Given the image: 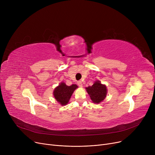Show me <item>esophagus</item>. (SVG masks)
Masks as SVG:
<instances>
[{
	"instance_id": "34e87169",
	"label": "esophagus",
	"mask_w": 155,
	"mask_h": 155,
	"mask_svg": "<svg viewBox=\"0 0 155 155\" xmlns=\"http://www.w3.org/2000/svg\"><path fill=\"white\" fill-rule=\"evenodd\" d=\"M77 84H78V85L79 87H82V85H83L82 81H78V82H77Z\"/></svg>"
}]
</instances>
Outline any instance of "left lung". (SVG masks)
Segmentation results:
<instances>
[{
  "label": "left lung",
  "mask_w": 155,
  "mask_h": 155,
  "mask_svg": "<svg viewBox=\"0 0 155 155\" xmlns=\"http://www.w3.org/2000/svg\"><path fill=\"white\" fill-rule=\"evenodd\" d=\"M86 91L92 102L96 104H99L103 101L107 93L106 86L102 84L99 80H97L92 86L86 87Z\"/></svg>",
  "instance_id": "1"
}]
</instances>
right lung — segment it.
<instances>
[{"label":"right lung","instance_id":"1","mask_svg":"<svg viewBox=\"0 0 155 155\" xmlns=\"http://www.w3.org/2000/svg\"><path fill=\"white\" fill-rule=\"evenodd\" d=\"M77 88H78V86L75 84L68 86L65 83L61 82L58 87L54 88L53 91L54 99L61 105H67L71 98L72 94Z\"/></svg>","mask_w":155,"mask_h":155}]
</instances>
